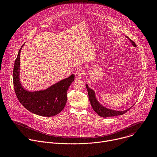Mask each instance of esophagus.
Returning <instances> with one entry per match:
<instances>
[{
    "label": "esophagus",
    "instance_id": "esophagus-1",
    "mask_svg": "<svg viewBox=\"0 0 157 157\" xmlns=\"http://www.w3.org/2000/svg\"><path fill=\"white\" fill-rule=\"evenodd\" d=\"M75 77L76 79H81L82 78V71L81 70H78L75 73Z\"/></svg>",
    "mask_w": 157,
    "mask_h": 157
}]
</instances>
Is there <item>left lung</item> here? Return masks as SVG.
Returning a JSON list of instances; mask_svg holds the SVG:
<instances>
[{
	"label": "left lung",
	"mask_w": 157,
	"mask_h": 157,
	"mask_svg": "<svg viewBox=\"0 0 157 157\" xmlns=\"http://www.w3.org/2000/svg\"><path fill=\"white\" fill-rule=\"evenodd\" d=\"M127 38L130 40V41L132 43V45L135 47H137V44L135 43L133 41H132L131 39H130L128 36ZM87 91L88 92V96H89V99L90 101V103L91 104V106L93 107V109L96 112V113L101 117H113V116H117L120 115H122L125 114L127 111H128L130 108L125 110L124 111H119V110H115L113 109H110L108 108H106L105 107H104L102 105H101L97 100L96 96H95V92L89 88L87 84L86 85Z\"/></svg>",
	"instance_id": "1"
}]
</instances>
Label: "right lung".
I'll return each instance as SVG.
<instances>
[{
    "label": "right lung",
    "instance_id": "1",
    "mask_svg": "<svg viewBox=\"0 0 157 157\" xmlns=\"http://www.w3.org/2000/svg\"><path fill=\"white\" fill-rule=\"evenodd\" d=\"M24 44L19 50L13 71V87L17 98L22 105L35 114L44 117L56 116L66 104L67 91L75 80V75L72 74L45 90L33 92L25 90L22 87L19 78L20 55Z\"/></svg>",
    "mask_w": 157,
    "mask_h": 157
}]
</instances>
